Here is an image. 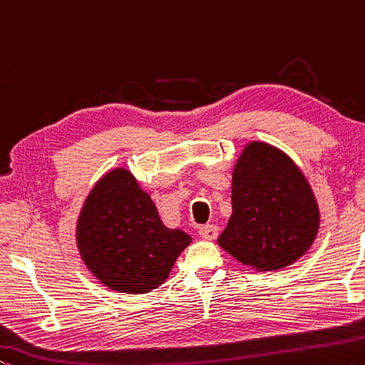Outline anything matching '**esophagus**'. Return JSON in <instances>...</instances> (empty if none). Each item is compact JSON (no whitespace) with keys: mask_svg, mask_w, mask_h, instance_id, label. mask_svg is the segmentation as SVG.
<instances>
[{"mask_svg":"<svg viewBox=\"0 0 365 365\" xmlns=\"http://www.w3.org/2000/svg\"><path fill=\"white\" fill-rule=\"evenodd\" d=\"M199 235L202 239H205V241H215L218 236V228L215 225H207L204 228H200Z\"/></svg>","mask_w":365,"mask_h":365,"instance_id":"1","label":"esophagus"}]
</instances>
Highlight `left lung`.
<instances>
[{"label": "left lung", "mask_w": 365, "mask_h": 365, "mask_svg": "<svg viewBox=\"0 0 365 365\" xmlns=\"http://www.w3.org/2000/svg\"><path fill=\"white\" fill-rule=\"evenodd\" d=\"M232 212L218 246L257 272L299 260L320 228V208L306 175L288 153L252 140L231 175Z\"/></svg>", "instance_id": "left-lung-1"}]
</instances>
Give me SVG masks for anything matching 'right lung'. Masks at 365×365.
<instances>
[{
	"label": "right lung",
	"instance_id": "obj_1",
	"mask_svg": "<svg viewBox=\"0 0 365 365\" xmlns=\"http://www.w3.org/2000/svg\"><path fill=\"white\" fill-rule=\"evenodd\" d=\"M190 241L187 232L163 225L150 194L126 166L95 182L76 223L77 250L88 272L124 294L163 284Z\"/></svg>",
	"mask_w": 365,
	"mask_h": 365
}]
</instances>
